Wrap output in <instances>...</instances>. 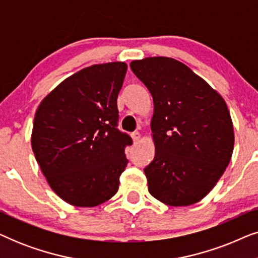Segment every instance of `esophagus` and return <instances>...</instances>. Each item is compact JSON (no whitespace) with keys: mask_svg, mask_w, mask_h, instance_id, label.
Wrapping results in <instances>:
<instances>
[{"mask_svg":"<svg viewBox=\"0 0 258 258\" xmlns=\"http://www.w3.org/2000/svg\"><path fill=\"white\" fill-rule=\"evenodd\" d=\"M132 137H133V141L134 142H139L140 141V139H141V134L139 133V132H134L133 134H132Z\"/></svg>","mask_w":258,"mask_h":258,"instance_id":"34e87169","label":"esophagus"}]
</instances>
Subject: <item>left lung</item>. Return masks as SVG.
Segmentation results:
<instances>
[{
    "instance_id": "1",
    "label": "left lung",
    "mask_w": 258,
    "mask_h": 258,
    "mask_svg": "<svg viewBox=\"0 0 258 258\" xmlns=\"http://www.w3.org/2000/svg\"><path fill=\"white\" fill-rule=\"evenodd\" d=\"M130 68L154 101L148 190L168 206H191L211 191L230 162L235 136L227 103L177 59L147 57Z\"/></svg>"
}]
</instances>
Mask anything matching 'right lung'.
I'll use <instances>...</instances> for the list:
<instances>
[{"label": "right lung", "instance_id": "add662e5", "mask_svg": "<svg viewBox=\"0 0 258 258\" xmlns=\"http://www.w3.org/2000/svg\"><path fill=\"white\" fill-rule=\"evenodd\" d=\"M124 62L87 67L38 105L31 148L50 188L67 203L93 208L117 192L133 143L117 129Z\"/></svg>", "mask_w": 258, "mask_h": 258}]
</instances>
